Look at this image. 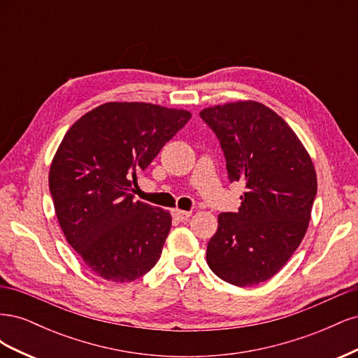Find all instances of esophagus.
<instances>
[{
	"mask_svg": "<svg viewBox=\"0 0 358 358\" xmlns=\"http://www.w3.org/2000/svg\"><path fill=\"white\" fill-rule=\"evenodd\" d=\"M191 215H192V212H187V210H180V209L173 210V216H175V218L179 221H187Z\"/></svg>",
	"mask_w": 358,
	"mask_h": 358,
	"instance_id": "1",
	"label": "esophagus"
}]
</instances>
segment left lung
Wrapping results in <instances>:
<instances>
[{
    "instance_id": "1",
    "label": "left lung",
    "mask_w": 358,
    "mask_h": 358,
    "mask_svg": "<svg viewBox=\"0 0 358 358\" xmlns=\"http://www.w3.org/2000/svg\"><path fill=\"white\" fill-rule=\"evenodd\" d=\"M231 182L245 183L237 213H220L208 243L212 272L236 287L275 276L294 254L310 221L317 171L292 128L270 107L239 100L206 107Z\"/></svg>"
}]
</instances>
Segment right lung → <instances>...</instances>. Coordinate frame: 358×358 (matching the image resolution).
<instances>
[{
	"mask_svg": "<svg viewBox=\"0 0 358 358\" xmlns=\"http://www.w3.org/2000/svg\"><path fill=\"white\" fill-rule=\"evenodd\" d=\"M191 112L142 101H110L85 113L64 136L49 170L55 213L91 272L131 282L161 257L169 210L133 199L136 171L183 128Z\"/></svg>",
	"mask_w": 358,
	"mask_h": 358,
	"instance_id": "add662e5",
	"label": "right lung"
}]
</instances>
